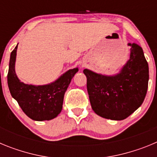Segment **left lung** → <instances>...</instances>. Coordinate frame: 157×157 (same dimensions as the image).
Returning <instances> with one entry per match:
<instances>
[{"label": "left lung", "mask_w": 157, "mask_h": 157, "mask_svg": "<svg viewBox=\"0 0 157 157\" xmlns=\"http://www.w3.org/2000/svg\"><path fill=\"white\" fill-rule=\"evenodd\" d=\"M130 59L115 75H104L88 69L87 91L96 114L105 119L123 120L143 103L149 82V65L141 46L128 43Z\"/></svg>", "instance_id": "left-lung-1"}]
</instances>
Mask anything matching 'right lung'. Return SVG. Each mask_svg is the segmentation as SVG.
I'll use <instances>...</instances> for the list:
<instances>
[{
	"mask_svg": "<svg viewBox=\"0 0 157 157\" xmlns=\"http://www.w3.org/2000/svg\"><path fill=\"white\" fill-rule=\"evenodd\" d=\"M18 45L11 52L8 85L11 95L28 117L36 121L50 120L60 113L64 94L78 68L70 69L53 82L47 85H28L20 82L15 71Z\"/></svg>",
	"mask_w": 157,
	"mask_h": 157,
	"instance_id": "add662e5",
	"label": "right lung"
}]
</instances>
